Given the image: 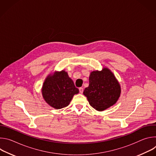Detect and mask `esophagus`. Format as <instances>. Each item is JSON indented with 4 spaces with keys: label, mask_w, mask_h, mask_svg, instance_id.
<instances>
[{
    "label": "esophagus",
    "mask_w": 156,
    "mask_h": 156,
    "mask_svg": "<svg viewBox=\"0 0 156 156\" xmlns=\"http://www.w3.org/2000/svg\"><path fill=\"white\" fill-rule=\"evenodd\" d=\"M79 91H80V93L81 94H82L83 92V87H80V88H79Z\"/></svg>",
    "instance_id": "1"
}]
</instances>
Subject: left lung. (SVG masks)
<instances>
[{
    "mask_svg": "<svg viewBox=\"0 0 156 156\" xmlns=\"http://www.w3.org/2000/svg\"><path fill=\"white\" fill-rule=\"evenodd\" d=\"M89 86L83 94L94 109L103 111L116 104L121 94L120 84L114 74L107 67L90 73Z\"/></svg>",
    "mask_w": 156,
    "mask_h": 156,
    "instance_id": "left-lung-1",
    "label": "left lung"
}]
</instances>
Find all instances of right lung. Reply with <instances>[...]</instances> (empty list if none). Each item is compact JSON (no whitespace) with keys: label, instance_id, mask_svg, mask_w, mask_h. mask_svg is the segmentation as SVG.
<instances>
[{"label":"right lung","instance_id":"add662e5","mask_svg":"<svg viewBox=\"0 0 156 156\" xmlns=\"http://www.w3.org/2000/svg\"><path fill=\"white\" fill-rule=\"evenodd\" d=\"M43 99L52 107L60 109L68 106L79 90L64 70L55 71L47 76L42 86Z\"/></svg>","mask_w":156,"mask_h":156}]
</instances>
